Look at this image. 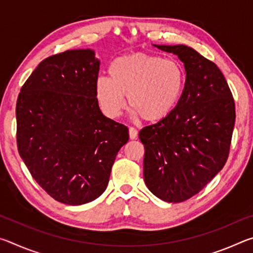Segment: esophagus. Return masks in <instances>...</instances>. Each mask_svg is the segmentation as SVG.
I'll use <instances>...</instances> for the list:
<instances>
[{
    "label": "esophagus",
    "mask_w": 253,
    "mask_h": 253,
    "mask_svg": "<svg viewBox=\"0 0 253 253\" xmlns=\"http://www.w3.org/2000/svg\"><path fill=\"white\" fill-rule=\"evenodd\" d=\"M137 135H138V131H137L136 128L134 127H129V137L130 139H136Z\"/></svg>",
    "instance_id": "1"
}]
</instances>
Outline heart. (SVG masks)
<instances>
[{
	"instance_id": "obj_1",
	"label": "heart",
	"mask_w": 253,
	"mask_h": 253,
	"mask_svg": "<svg viewBox=\"0 0 253 253\" xmlns=\"http://www.w3.org/2000/svg\"><path fill=\"white\" fill-rule=\"evenodd\" d=\"M109 78L99 77L96 98L106 116L118 118L126 107V97L134 118L161 121L176 108L186 83V72L177 60L136 53L115 59Z\"/></svg>"
}]
</instances>
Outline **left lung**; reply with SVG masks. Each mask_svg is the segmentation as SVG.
Returning a JSON list of instances; mask_svg holds the SVG:
<instances>
[{"mask_svg": "<svg viewBox=\"0 0 253 253\" xmlns=\"http://www.w3.org/2000/svg\"><path fill=\"white\" fill-rule=\"evenodd\" d=\"M153 45L177 55L186 83L176 108L139 131L144 181L158 199L178 203L199 193L223 169L234 128V100L221 70L198 51L183 44Z\"/></svg>", "mask_w": 253, "mask_h": 253, "instance_id": "obj_1", "label": "left lung"}]
</instances>
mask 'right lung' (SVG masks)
<instances>
[{
	"label": "right lung",
	"instance_id": "add662e5",
	"mask_svg": "<svg viewBox=\"0 0 253 253\" xmlns=\"http://www.w3.org/2000/svg\"><path fill=\"white\" fill-rule=\"evenodd\" d=\"M100 60L91 49L68 50L39 63L16 101V140L32 177L68 205L104 193L128 129L104 116L95 84Z\"/></svg>",
	"mask_w": 253,
	"mask_h": 253
}]
</instances>
